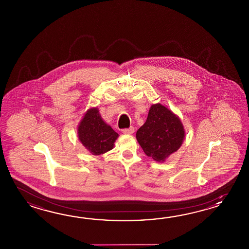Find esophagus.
<instances>
[{
    "instance_id": "1",
    "label": "esophagus",
    "mask_w": 249,
    "mask_h": 249,
    "mask_svg": "<svg viewBox=\"0 0 249 249\" xmlns=\"http://www.w3.org/2000/svg\"><path fill=\"white\" fill-rule=\"evenodd\" d=\"M122 132L124 134H132L134 132V127L131 126L127 129H123Z\"/></svg>"
}]
</instances>
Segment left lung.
I'll return each instance as SVG.
<instances>
[{
    "instance_id": "8db88e82",
    "label": "left lung",
    "mask_w": 249,
    "mask_h": 249,
    "mask_svg": "<svg viewBox=\"0 0 249 249\" xmlns=\"http://www.w3.org/2000/svg\"><path fill=\"white\" fill-rule=\"evenodd\" d=\"M185 131L180 118L160 103L153 104L145 124L136 132L144 153L157 162H164L180 148Z\"/></svg>"
}]
</instances>
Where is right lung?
<instances>
[{
	"label": "right lung",
	"mask_w": 249,
	"mask_h": 249,
	"mask_svg": "<svg viewBox=\"0 0 249 249\" xmlns=\"http://www.w3.org/2000/svg\"><path fill=\"white\" fill-rule=\"evenodd\" d=\"M77 133L81 143L94 156L111 150L118 137V133L103 121L97 107L90 108L85 113Z\"/></svg>",
	"instance_id": "1"
}]
</instances>
